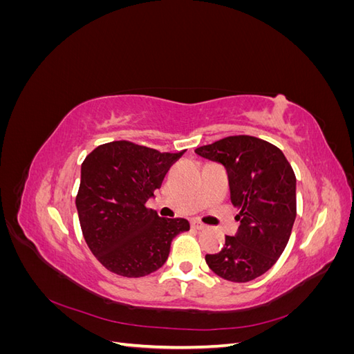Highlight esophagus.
Listing matches in <instances>:
<instances>
[{"mask_svg": "<svg viewBox=\"0 0 354 354\" xmlns=\"http://www.w3.org/2000/svg\"><path fill=\"white\" fill-rule=\"evenodd\" d=\"M192 227L196 229V230H202V229H205V224H202V223L195 220V221H192Z\"/></svg>", "mask_w": 354, "mask_h": 354, "instance_id": "esophagus-1", "label": "esophagus"}]
</instances>
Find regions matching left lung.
<instances>
[{
	"mask_svg": "<svg viewBox=\"0 0 354 354\" xmlns=\"http://www.w3.org/2000/svg\"><path fill=\"white\" fill-rule=\"evenodd\" d=\"M227 169L230 199L241 226L205 261L230 282H250L277 261L297 217L295 174L279 147L252 136H229L195 149Z\"/></svg>",
	"mask_w": 354,
	"mask_h": 354,
	"instance_id": "obj_1",
	"label": "left lung"
}]
</instances>
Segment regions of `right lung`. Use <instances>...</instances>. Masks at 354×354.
Listing matches in <instances>:
<instances>
[{"mask_svg":"<svg viewBox=\"0 0 354 354\" xmlns=\"http://www.w3.org/2000/svg\"><path fill=\"white\" fill-rule=\"evenodd\" d=\"M183 153L118 140L84 159L75 203L85 242L109 272L124 277L153 273L167 261L171 241L190 229L185 218H160L146 208Z\"/></svg>","mask_w":354,"mask_h":354,"instance_id":"1","label":"right lung"}]
</instances>
